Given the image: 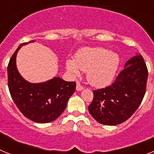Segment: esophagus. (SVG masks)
I'll return each mask as SVG.
<instances>
[{"label":"esophagus","instance_id":"34e87169","mask_svg":"<svg viewBox=\"0 0 154 154\" xmlns=\"http://www.w3.org/2000/svg\"><path fill=\"white\" fill-rule=\"evenodd\" d=\"M82 89H84V87L79 83V82H77V85H76V90L77 91H82Z\"/></svg>","mask_w":154,"mask_h":154}]
</instances>
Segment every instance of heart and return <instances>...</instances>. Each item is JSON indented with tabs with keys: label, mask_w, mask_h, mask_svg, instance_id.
<instances>
[{
	"label": "heart",
	"mask_w": 154,
	"mask_h": 154,
	"mask_svg": "<svg viewBox=\"0 0 154 154\" xmlns=\"http://www.w3.org/2000/svg\"><path fill=\"white\" fill-rule=\"evenodd\" d=\"M117 54L104 48H86L79 51L75 61L69 59L66 68L72 75L86 72L88 81L95 86H103L113 79L119 65Z\"/></svg>",
	"instance_id": "heart-1"
}]
</instances>
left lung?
<instances>
[{
	"instance_id": "1",
	"label": "left lung",
	"mask_w": 154,
	"mask_h": 154,
	"mask_svg": "<svg viewBox=\"0 0 154 154\" xmlns=\"http://www.w3.org/2000/svg\"><path fill=\"white\" fill-rule=\"evenodd\" d=\"M148 70L140 54L131 58L111 85L93 91L89 113L98 123L120 124L135 112L146 92Z\"/></svg>"
}]
</instances>
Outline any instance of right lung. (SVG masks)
I'll return each mask as SVG.
<instances>
[{
	"mask_svg": "<svg viewBox=\"0 0 154 154\" xmlns=\"http://www.w3.org/2000/svg\"><path fill=\"white\" fill-rule=\"evenodd\" d=\"M33 42L20 45L11 58L8 65V88L14 102L25 117L35 123H47L64 112L76 83L59 77L41 83H31L23 79L16 66L17 53L21 46Z\"/></svg>",
	"mask_w": 154,
	"mask_h": 154,
	"instance_id": "1",
	"label": "right lung"
}]
</instances>
